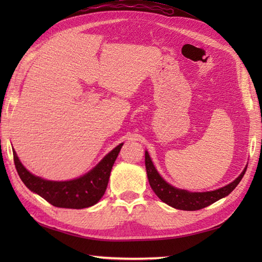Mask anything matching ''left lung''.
<instances>
[{
	"instance_id": "8db88e82",
	"label": "left lung",
	"mask_w": 262,
	"mask_h": 262,
	"mask_svg": "<svg viewBox=\"0 0 262 262\" xmlns=\"http://www.w3.org/2000/svg\"><path fill=\"white\" fill-rule=\"evenodd\" d=\"M145 166L149 186H151L155 194H157L163 203L168 204L171 207L181 210H198L207 207V206L217 202V200H220L221 198L226 197L227 194H230L234 190L235 187L240 183L244 173H246L248 165L244 168L242 173L238 176L234 181L231 182L230 185L217 189V190L214 191L206 192H190L169 185V183L159 174V172L155 169V166L152 163V160L149 158V155L146 151Z\"/></svg>"
}]
</instances>
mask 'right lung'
Instances as JSON below:
<instances>
[{"mask_svg": "<svg viewBox=\"0 0 262 262\" xmlns=\"http://www.w3.org/2000/svg\"><path fill=\"white\" fill-rule=\"evenodd\" d=\"M119 144L86 174L70 181H49L28 171L13 151L15 169L28 189L39 194L55 207L82 209L96 205L104 194L109 177L121 146Z\"/></svg>", "mask_w": 262, "mask_h": 262, "instance_id": "right-lung-1", "label": "right lung"}]
</instances>
